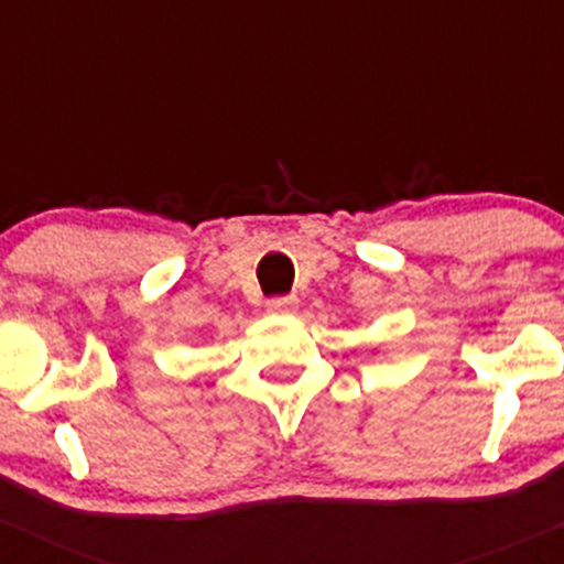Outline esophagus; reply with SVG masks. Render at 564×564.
<instances>
[{
	"label": "esophagus",
	"mask_w": 564,
	"mask_h": 564,
	"mask_svg": "<svg viewBox=\"0 0 564 564\" xmlns=\"http://www.w3.org/2000/svg\"><path fill=\"white\" fill-rule=\"evenodd\" d=\"M267 311L275 313V316H289V313L297 311V297H272V300H267Z\"/></svg>",
	"instance_id": "34e87169"
}]
</instances>
